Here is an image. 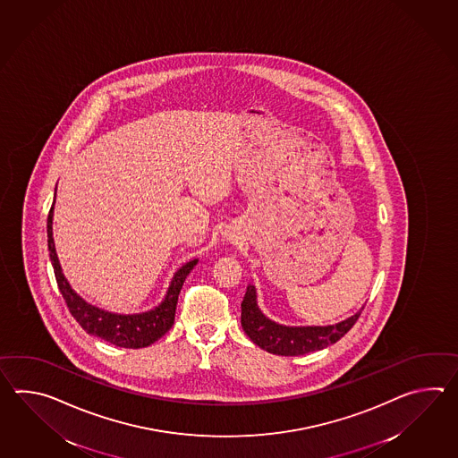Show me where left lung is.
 I'll list each match as a JSON object with an SVG mask.
<instances>
[{"instance_id":"8db88e82","label":"left lung","mask_w":458,"mask_h":458,"mask_svg":"<svg viewBox=\"0 0 458 458\" xmlns=\"http://www.w3.org/2000/svg\"><path fill=\"white\" fill-rule=\"evenodd\" d=\"M363 310V309H361ZM361 310L340 324L328 327H284L266 318L256 304L253 285L246 287L242 302V327L250 340L269 353L299 356L338 342L355 326Z\"/></svg>"}]
</instances>
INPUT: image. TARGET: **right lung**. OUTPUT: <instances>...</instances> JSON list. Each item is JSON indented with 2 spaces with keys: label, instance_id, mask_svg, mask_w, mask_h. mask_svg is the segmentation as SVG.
<instances>
[{
  "label": "right lung",
  "instance_id": "1",
  "mask_svg": "<svg viewBox=\"0 0 458 458\" xmlns=\"http://www.w3.org/2000/svg\"><path fill=\"white\" fill-rule=\"evenodd\" d=\"M52 208L54 205L47 215L49 256H51L52 267H54L59 291L72 316L79 322V326L87 334L98 336L105 342L122 346V348H142V346L151 345L156 340L165 335V332H169L174 324L175 305H177L183 281L192 271L193 266L197 265V259L189 261L174 275L173 283L167 289L165 299L153 310L138 314V316H116V314L105 312L93 305L87 304L81 295L75 294L67 279L62 275L61 265L54 246V238H52Z\"/></svg>",
  "mask_w": 458,
  "mask_h": 458
}]
</instances>
